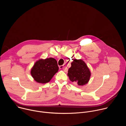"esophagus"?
<instances>
[{
    "instance_id": "obj_1",
    "label": "esophagus",
    "mask_w": 126,
    "mask_h": 126,
    "mask_svg": "<svg viewBox=\"0 0 126 126\" xmlns=\"http://www.w3.org/2000/svg\"><path fill=\"white\" fill-rule=\"evenodd\" d=\"M59 68L60 69H63V70L64 71H66V65L65 64L63 65H61V66H59Z\"/></svg>"
}]
</instances>
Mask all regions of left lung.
Returning <instances> with one entry per match:
<instances>
[{"label":"left lung","instance_id":"8db88e82","mask_svg":"<svg viewBox=\"0 0 126 126\" xmlns=\"http://www.w3.org/2000/svg\"><path fill=\"white\" fill-rule=\"evenodd\" d=\"M68 76L72 82H77L79 86L87 84L91 76V73L86 63L82 60L75 59L71 63L68 69Z\"/></svg>","mask_w":126,"mask_h":126}]
</instances>
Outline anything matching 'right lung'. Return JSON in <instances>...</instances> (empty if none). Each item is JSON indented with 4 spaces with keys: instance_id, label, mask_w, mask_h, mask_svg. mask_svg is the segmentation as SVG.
<instances>
[{
    "instance_id": "obj_1",
    "label": "right lung",
    "mask_w": 126,
    "mask_h": 126,
    "mask_svg": "<svg viewBox=\"0 0 126 126\" xmlns=\"http://www.w3.org/2000/svg\"><path fill=\"white\" fill-rule=\"evenodd\" d=\"M58 70L57 62L54 58L40 59L34 65L31 74L36 82L46 83L50 81Z\"/></svg>"
}]
</instances>
